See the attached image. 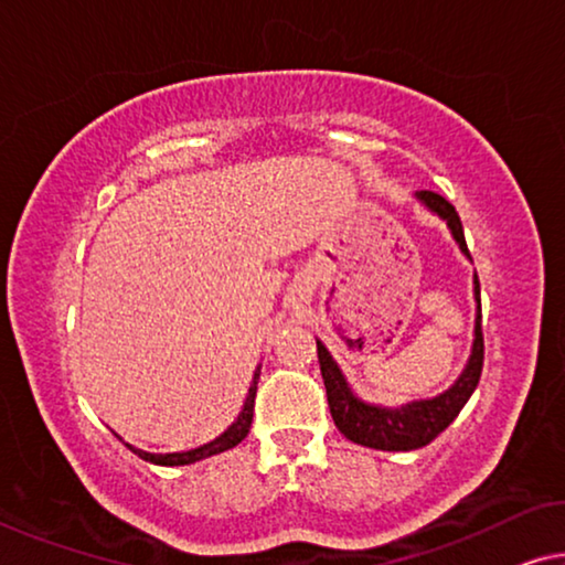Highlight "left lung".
<instances>
[{"label": "left lung", "mask_w": 565, "mask_h": 565, "mask_svg": "<svg viewBox=\"0 0 565 565\" xmlns=\"http://www.w3.org/2000/svg\"><path fill=\"white\" fill-rule=\"evenodd\" d=\"M417 201L427 205L429 211L437 213L450 228L452 238L458 241V246L465 256L470 258L468 244H465L462 223L455 205L443 199L440 193L433 191H417ZM476 301H478V315H476V339H472V352L470 360L465 364L462 374L450 390L443 392L433 399H417L407 402L402 407H382L370 405L354 395L349 390L342 370L337 362L331 360L327 347L317 339V354L321 377H324L329 412L334 417V425L339 427L347 440L356 445L374 447V450H390V452H407L425 447L435 440L443 429L460 415L465 402L470 399L476 392L482 372V356H486V344H482V317H480V281L476 274Z\"/></svg>", "instance_id": "1"}]
</instances>
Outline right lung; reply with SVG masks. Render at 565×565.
<instances>
[{
	"label": "right lung",
	"mask_w": 565,
	"mask_h": 565,
	"mask_svg": "<svg viewBox=\"0 0 565 565\" xmlns=\"http://www.w3.org/2000/svg\"><path fill=\"white\" fill-rule=\"evenodd\" d=\"M258 374H262V366H256L254 372V382H250L248 387V395L244 402V409H241V415L234 425H231L226 433L216 440L209 443V445H201L195 447V450H185V452H166V455H156V452H146V450H136V447H130L132 452L138 455V458L153 462V465H168V468H173V465H191L195 460H203V458H211V455H218L223 450H231V447H236L244 437L248 435L250 429V419H254V399H256V384H258Z\"/></svg>",
	"instance_id": "obj_1"
}]
</instances>
